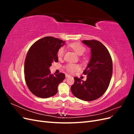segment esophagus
I'll use <instances>...</instances> for the list:
<instances>
[{
  "label": "esophagus",
  "mask_w": 134,
  "mask_h": 134,
  "mask_svg": "<svg viewBox=\"0 0 134 134\" xmlns=\"http://www.w3.org/2000/svg\"><path fill=\"white\" fill-rule=\"evenodd\" d=\"M65 77L67 78H70V77H71V75H70L69 74H65Z\"/></svg>",
  "instance_id": "34e87169"
}]
</instances>
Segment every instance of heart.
<instances>
[{
	"mask_svg": "<svg viewBox=\"0 0 134 134\" xmlns=\"http://www.w3.org/2000/svg\"><path fill=\"white\" fill-rule=\"evenodd\" d=\"M69 46L77 54L79 55H83L86 50V48L79 42L71 43L69 44ZM65 52V49L64 47H61L60 48L58 51V57L59 59H62L63 57ZM80 67L79 65L72 63H69L65 66L66 70L70 73H72L74 71L80 69Z\"/></svg>",
	"mask_w": 134,
	"mask_h": 134,
	"instance_id": "obj_1",
	"label": "heart"
}]
</instances>
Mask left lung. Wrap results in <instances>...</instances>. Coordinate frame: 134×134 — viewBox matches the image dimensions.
I'll use <instances>...</instances> for the list:
<instances>
[{
  "label": "left lung",
  "mask_w": 134,
  "mask_h": 134,
  "mask_svg": "<svg viewBox=\"0 0 134 134\" xmlns=\"http://www.w3.org/2000/svg\"><path fill=\"white\" fill-rule=\"evenodd\" d=\"M91 48L90 62L83 71L87 80L75 77L71 87L73 95L85 101L94 100L102 96L107 90L112 75V60L107 48L97 40H83Z\"/></svg>",
  "instance_id": "8db88e82"
}]
</instances>
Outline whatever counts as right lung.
<instances>
[{
  "label": "right lung",
  "instance_id": "right-lung-1",
  "mask_svg": "<svg viewBox=\"0 0 134 134\" xmlns=\"http://www.w3.org/2000/svg\"><path fill=\"white\" fill-rule=\"evenodd\" d=\"M65 41L50 36L35 42L28 50L25 62V78L29 90L40 98H46L58 92L64 74H51L50 67L58 62V51Z\"/></svg>",
  "mask_w": 134,
  "mask_h": 134
}]
</instances>
